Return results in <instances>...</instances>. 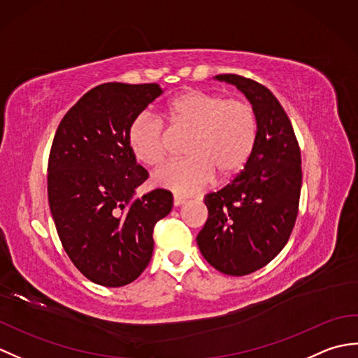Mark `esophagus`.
Wrapping results in <instances>:
<instances>
[{
    "instance_id": "obj_1",
    "label": "esophagus",
    "mask_w": 358,
    "mask_h": 358,
    "mask_svg": "<svg viewBox=\"0 0 358 358\" xmlns=\"http://www.w3.org/2000/svg\"><path fill=\"white\" fill-rule=\"evenodd\" d=\"M186 203V199L183 196H178V195H173V206H181V204Z\"/></svg>"
}]
</instances>
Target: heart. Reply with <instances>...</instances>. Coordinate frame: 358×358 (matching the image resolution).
Here are the masks:
<instances>
[{
  "label": "heart",
  "mask_w": 358,
  "mask_h": 358,
  "mask_svg": "<svg viewBox=\"0 0 358 358\" xmlns=\"http://www.w3.org/2000/svg\"><path fill=\"white\" fill-rule=\"evenodd\" d=\"M172 129L191 131L186 159L167 163L152 175V183L178 195L203 191L218 177L237 175L250 157L257 136L254 108L245 100L208 90H186L164 106ZM132 155L146 166H157L167 154L162 121L149 113L136 115L127 129Z\"/></svg>",
  "instance_id": "1"
}]
</instances>
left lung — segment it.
Returning <instances> with one entry per match:
<instances>
[{"label": "left lung", "instance_id": "left-lung-1", "mask_svg": "<svg viewBox=\"0 0 358 358\" xmlns=\"http://www.w3.org/2000/svg\"><path fill=\"white\" fill-rule=\"evenodd\" d=\"M214 78L245 94L257 136L245 169L204 196L209 217L196 243L217 271L241 277L262 269L287 243L299 214L301 157L291 121L268 87L234 73Z\"/></svg>", "mask_w": 358, "mask_h": 358}]
</instances>
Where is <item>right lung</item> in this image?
I'll return each mask as SVG.
<instances>
[{"instance_id": "right-lung-1", "label": "right lung", "mask_w": 358, "mask_h": 358, "mask_svg": "<svg viewBox=\"0 0 358 358\" xmlns=\"http://www.w3.org/2000/svg\"><path fill=\"white\" fill-rule=\"evenodd\" d=\"M164 92L158 85L106 83L83 95L59 123L48 167L52 218L66 254L96 285L118 287L141 275L154 250V226L172 194L154 189L127 143L131 121Z\"/></svg>"}]
</instances>
